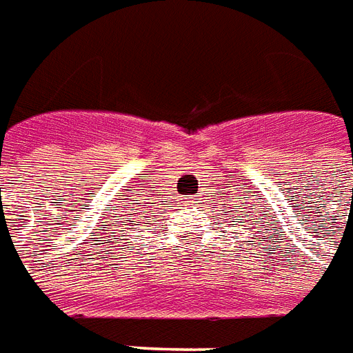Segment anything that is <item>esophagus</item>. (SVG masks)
Masks as SVG:
<instances>
[{
    "instance_id": "obj_1",
    "label": "esophagus",
    "mask_w": 353,
    "mask_h": 353,
    "mask_svg": "<svg viewBox=\"0 0 353 353\" xmlns=\"http://www.w3.org/2000/svg\"><path fill=\"white\" fill-rule=\"evenodd\" d=\"M186 203H195V199H193V197H188Z\"/></svg>"
}]
</instances>
